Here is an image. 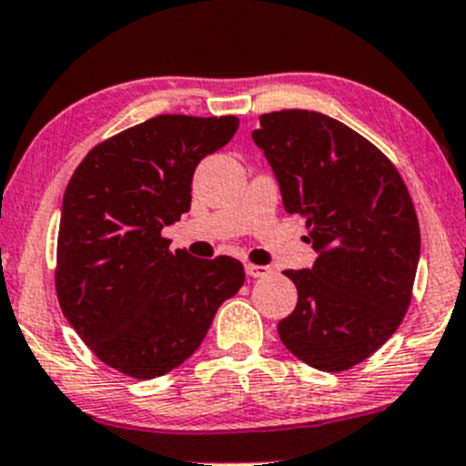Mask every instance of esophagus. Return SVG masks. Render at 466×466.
<instances>
[{"label": "esophagus", "instance_id": "1", "mask_svg": "<svg viewBox=\"0 0 466 466\" xmlns=\"http://www.w3.org/2000/svg\"><path fill=\"white\" fill-rule=\"evenodd\" d=\"M246 275H248L250 279H264L270 275V268L257 266V264H246Z\"/></svg>", "mask_w": 466, "mask_h": 466}]
</instances>
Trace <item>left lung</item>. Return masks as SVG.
I'll return each mask as SVG.
<instances>
[{"instance_id":"left-lung-1","label":"left lung","mask_w":466,"mask_h":466,"mask_svg":"<svg viewBox=\"0 0 466 466\" xmlns=\"http://www.w3.org/2000/svg\"><path fill=\"white\" fill-rule=\"evenodd\" d=\"M253 141L305 220L314 266L286 270L299 303L277 331L289 353L327 373L364 362L412 300L420 255L417 211L401 174L380 147L316 111L259 117Z\"/></svg>"}]
</instances>
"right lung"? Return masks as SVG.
<instances>
[{"label":"right lung","mask_w":466,"mask_h":466,"mask_svg":"<svg viewBox=\"0 0 466 466\" xmlns=\"http://www.w3.org/2000/svg\"><path fill=\"white\" fill-rule=\"evenodd\" d=\"M239 119L157 115L97 144L63 198L56 294L65 319L104 364L155 380L183 364L213 316L244 286L233 257L169 250L161 228L189 211L194 169Z\"/></svg>","instance_id":"right-lung-1"}]
</instances>
